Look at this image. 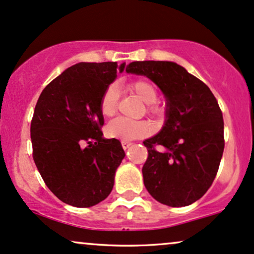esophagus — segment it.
I'll list each match as a JSON object with an SVG mask.
<instances>
[{"label":"esophagus","instance_id":"34e87169","mask_svg":"<svg viewBox=\"0 0 254 254\" xmlns=\"http://www.w3.org/2000/svg\"><path fill=\"white\" fill-rule=\"evenodd\" d=\"M121 146H122V148H124V149H127V148H129L130 146H132V142H130V141H125V140H122Z\"/></svg>","mask_w":254,"mask_h":254}]
</instances>
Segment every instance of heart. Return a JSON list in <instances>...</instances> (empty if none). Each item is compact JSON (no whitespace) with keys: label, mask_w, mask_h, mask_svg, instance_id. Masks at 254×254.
Instances as JSON below:
<instances>
[{"label":"heart","mask_w":254,"mask_h":254,"mask_svg":"<svg viewBox=\"0 0 254 254\" xmlns=\"http://www.w3.org/2000/svg\"><path fill=\"white\" fill-rule=\"evenodd\" d=\"M129 90L140 101L146 103V113L152 118L161 119L165 117V108L156 103L159 98L158 88L152 81L139 79L129 84ZM118 109V90L114 86L108 87L102 94L100 101V112L103 117H112ZM152 125L146 120L129 121L126 119L117 118L112 120L106 127V133L114 139L128 140L141 139L149 135L152 132Z\"/></svg>","instance_id":"1"}]
</instances>
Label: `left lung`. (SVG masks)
<instances>
[{
    "mask_svg": "<svg viewBox=\"0 0 254 254\" xmlns=\"http://www.w3.org/2000/svg\"><path fill=\"white\" fill-rule=\"evenodd\" d=\"M126 71L151 79L167 100L165 126L143 141L148 151L143 184L164 205H190L211 187L223 156L224 120L217 99L201 80L174 62L135 61Z\"/></svg>",
    "mask_w": 254,
    "mask_h": 254,
    "instance_id": "1",
    "label": "left lung"
}]
</instances>
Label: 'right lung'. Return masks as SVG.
Wrapping results in <instances>:
<instances>
[{"instance_id": "obj_1", "label": "right lung", "mask_w": 254, "mask_h": 254, "mask_svg": "<svg viewBox=\"0 0 254 254\" xmlns=\"http://www.w3.org/2000/svg\"><path fill=\"white\" fill-rule=\"evenodd\" d=\"M117 62H80L42 90L30 124L33 159L61 201L90 207L112 192L125 152L103 139L102 94L117 77ZM125 64L120 65L124 70Z\"/></svg>"}]
</instances>
